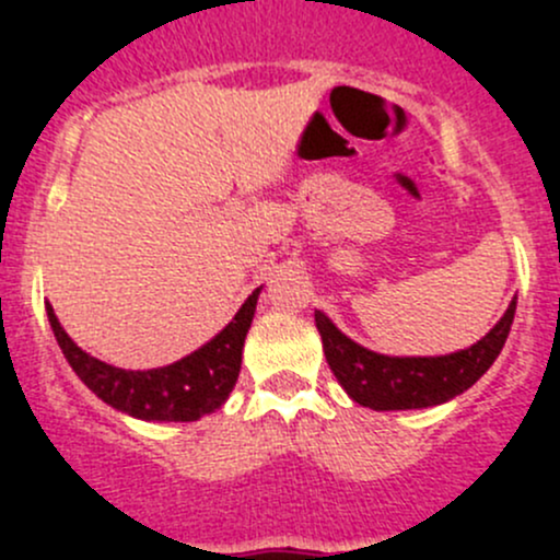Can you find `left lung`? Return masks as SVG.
Returning a JSON list of instances; mask_svg holds the SVG:
<instances>
[{
	"label": "left lung",
	"instance_id": "8db88e82",
	"mask_svg": "<svg viewBox=\"0 0 560 560\" xmlns=\"http://www.w3.org/2000/svg\"><path fill=\"white\" fill-rule=\"evenodd\" d=\"M515 308L517 298H512L510 308L495 322L493 330L485 332V338L460 352L436 358H389L371 352L343 336L322 312H314V322L327 365L349 398L376 411H398L447 404L471 387L504 349Z\"/></svg>",
	"mask_w": 560,
	"mask_h": 560
}]
</instances>
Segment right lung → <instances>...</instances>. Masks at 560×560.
<instances>
[{"label":"right lung","mask_w":560,"mask_h":560,"mask_svg":"<svg viewBox=\"0 0 560 560\" xmlns=\"http://www.w3.org/2000/svg\"><path fill=\"white\" fill-rule=\"evenodd\" d=\"M259 290L262 287H257L246 298L233 322L224 325L211 341L171 365L149 371L116 369V365L92 358L67 336L50 303H45V312H48L50 330H54L67 363L72 365L78 380L107 406L135 417V420L195 422L217 411L238 382L241 354H244V341L248 327H252Z\"/></svg>","instance_id":"obj_1"}]
</instances>
